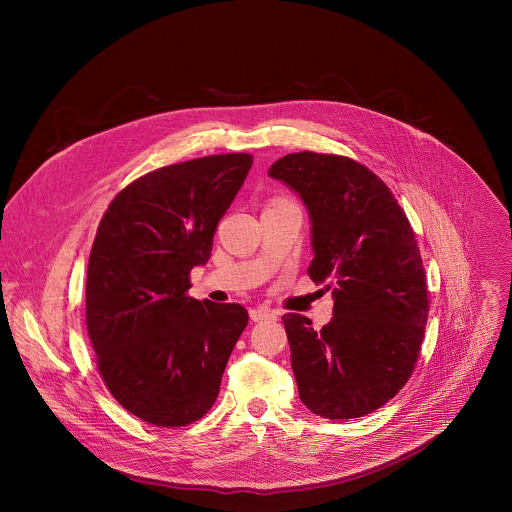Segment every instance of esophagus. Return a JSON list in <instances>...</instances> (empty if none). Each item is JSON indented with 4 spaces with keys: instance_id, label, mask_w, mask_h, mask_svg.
<instances>
[{
    "instance_id": "esophagus-1",
    "label": "esophagus",
    "mask_w": 512,
    "mask_h": 512,
    "mask_svg": "<svg viewBox=\"0 0 512 512\" xmlns=\"http://www.w3.org/2000/svg\"><path fill=\"white\" fill-rule=\"evenodd\" d=\"M250 319L260 323V321H268V319H276V313L270 311L268 307H254L250 309Z\"/></svg>"
}]
</instances>
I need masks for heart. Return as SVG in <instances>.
I'll use <instances>...</instances> for the list:
<instances>
[{"label": "heart", "instance_id": "obj_1", "mask_svg": "<svg viewBox=\"0 0 512 512\" xmlns=\"http://www.w3.org/2000/svg\"><path fill=\"white\" fill-rule=\"evenodd\" d=\"M276 203H280V201H276Z\"/></svg>", "mask_w": 512, "mask_h": 512}]
</instances>
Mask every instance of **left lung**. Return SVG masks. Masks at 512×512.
Wrapping results in <instances>:
<instances>
[{
	"label": "left lung",
	"mask_w": 512,
	"mask_h": 512,
	"mask_svg": "<svg viewBox=\"0 0 512 512\" xmlns=\"http://www.w3.org/2000/svg\"><path fill=\"white\" fill-rule=\"evenodd\" d=\"M268 175L303 201L307 274L335 301L321 331L282 317L299 400L321 418H361L398 394L420 355L428 286L414 230L382 179L349 157L290 153Z\"/></svg>",
	"instance_id": "left-lung-1"
}]
</instances>
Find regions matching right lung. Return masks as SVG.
<instances>
[{"instance_id":"add662e5","label":"right lung","mask_w":512,"mask_h":512,"mask_svg":"<svg viewBox=\"0 0 512 512\" xmlns=\"http://www.w3.org/2000/svg\"><path fill=\"white\" fill-rule=\"evenodd\" d=\"M250 167L252 155L226 153L155 169L100 220L86 274L88 337L110 394L147 424L203 418L248 325L242 305L187 290Z\"/></svg>"}]
</instances>
